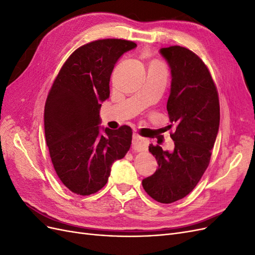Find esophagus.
<instances>
[{
  "label": "esophagus",
  "instance_id": "1",
  "mask_svg": "<svg viewBox=\"0 0 255 255\" xmlns=\"http://www.w3.org/2000/svg\"><path fill=\"white\" fill-rule=\"evenodd\" d=\"M133 149L137 152L145 151L148 149V140L138 134L133 135Z\"/></svg>",
  "mask_w": 255,
  "mask_h": 255
}]
</instances>
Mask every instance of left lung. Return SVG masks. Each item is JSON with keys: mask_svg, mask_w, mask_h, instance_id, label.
Returning <instances> with one entry per match:
<instances>
[{"mask_svg": "<svg viewBox=\"0 0 255 255\" xmlns=\"http://www.w3.org/2000/svg\"><path fill=\"white\" fill-rule=\"evenodd\" d=\"M159 52L171 70L167 111L175 125L170 134L174 150L149 145L158 168L142 180V187L155 201L168 204L192 191L208 167L219 129L220 107L212 75L197 54L180 45Z\"/></svg>", "mask_w": 255, "mask_h": 255, "instance_id": "8db88e82", "label": "left lung"}]
</instances>
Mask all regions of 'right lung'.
<instances>
[{"mask_svg": "<svg viewBox=\"0 0 255 255\" xmlns=\"http://www.w3.org/2000/svg\"><path fill=\"white\" fill-rule=\"evenodd\" d=\"M136 47L123 39L84 44L69 56L50 89L44 106L45 140L59 180L76 195L89 196L104 187L114 161L129 150L132 128H101L99 114L110 98L115 64Z\"/></svg>", "mask_w": 255, "mask_h": 255, "instance_id": "1", "label": "right lung"}]
</instances>
